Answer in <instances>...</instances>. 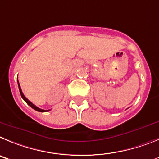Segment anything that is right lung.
<instances>
[{
  "label": "right lung",
  "instance_id": "add662e5",
  "mask_svg": "<svg viewBox=\"0 0 159 159\" xmlns=\"http://www.w3.org/2000/svg\"><path fill=\"white\" fill-rule=\"evenodd\" d=\"M17 81H18V79H17ZM18 86H19V90H20V93L21 97H22V98H23V99H24V101H25V102H26L27 104H28L30 107H31V108H33V109L36 110V111H41V112H44V111H50V110H43V109H41V108H38V107H37V106H35V104H32V103H31V101H29V100L27 99L26 97H25V96L24 95V93H23V92H22V90H21L20 86L19 81H18Z\"/></svg>",
  "mask_w": 159,
  "mask_h": 159
}]
</instances>
